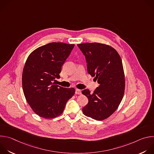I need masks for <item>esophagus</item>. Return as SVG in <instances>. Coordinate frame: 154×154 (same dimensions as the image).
Segmentation results:
<instances>
[{"instance_id":"esophagus-1","label":"esophagus","mask_w":154,"mask_h":154,"mask_svg":"<svg viewBox=\"0 0 154 154\" xmlns=\"http://www.w3.org/2000/svg\"><path fill=\"white\" fill-rule=\"evenodd\" d=\"M75 94H82L81 90H80L79 89H76L75 90Z\"/></svg>"}]
</instances>
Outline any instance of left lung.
<instances>
[{
	"mask_svg": "<svg viewBox=\"0 0 154 154\" xmlns=\"http://www.w3.org/2000/svg\"><path fill=\"white\" fill-rule=\"evenodd\" d=\"M85 57L87 70L99 86L93 93L84 90L82 93L88 99L82 111L97 121L110 116L119 105L124 93L125 77L121 58L112 47L98 42L77 45Z\"/></svg>",
	"mask_w": 154,
	"mask_h": 154,
	"instance_id": "left-lung-1",
	"label": "left lung"
}]
</instances>
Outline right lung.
<instances>
[{"label": "right lung", "mask_w": 154, "mask_h": 154, "mask_svg": "<svg viewBox=\"0 0 154 154\" xmlns=\"http://www.w3.org/2000/svg\"><path fill=\"white\" fill-rule=\"evenodd\" d=\"M74 45L51 42L33 51L28 57L23 72L25 97L38 116L51 119L60 115L68 100L75 94L73 88H66L55 84L64 61Z\"/></svg>", "instance_id": "add662e5"}]
</instances>
